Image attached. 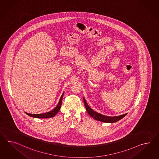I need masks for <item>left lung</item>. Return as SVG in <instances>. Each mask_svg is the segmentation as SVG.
<instances>
[{"label": "left lung", "mask_w": 159, "mask_h": 159, "mask_svg": "<svg viewBox=\"0 0 159 159\" xmlns=\"http://www.w3.org/2000/svg\"><path fill=\"white\" fill-rule=\"evenodd\" d=\"M84 101V103L86 107V111L88 112L89 115L93 117L94 119L97 120H98L100 121H102V122H105V123H115L116 122L120 119H121L122 118H123L124 117L126 116L127 114H124L120 116H116V117H109V116H103L102 115L99 114L98 113L95 112L93 109H91V108L89 107V106L87 105V103L86 102L85 99L83 98Z\"/></svg>", "instance_id": "1"}]
</instances>
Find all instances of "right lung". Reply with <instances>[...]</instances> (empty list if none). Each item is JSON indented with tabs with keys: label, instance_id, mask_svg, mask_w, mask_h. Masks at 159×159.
Returning <instances> with one entry per match:
<instances>
[{
	"label": "right lung",
	"instance_id": "add662e5",
	"mask_svg": "<svg viewBox=\"0 0 159 159\" xmlns=\"http://www.w3.org/2000/svg\"><path fill=\"white\" fill-rule=\"evenodd\" d=\"M63 95H64V93L61 95L60 99V101H59V102L58 103L57 106L53 110H52V111L47 112V113H42V114H30V113H26V114L28 115V116H30V117H36V118H40V119H41V118L42 119L50 118V117H54L58 112H59V111L60 109L61 104H62V101Z\"/></svg>",
	"mask_w": 159,
	"mask_h": 159
}]
</instances>
